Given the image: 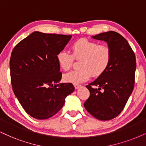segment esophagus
I'll return each instance as SVG.
<instances>
[{
  "mask_svg": "<svg viewBox=\"0 0 146 146\" xmlns=\"http://www.w3.org/2000/svg\"><path fill=\"white\" fill-rule=\"evenodd\" d=\"M74 87H75V89H79V88H80V87H81V85H80V84H74Z\"/></svg>",
  "mask_w": 146,
  "mask_h": 146,
  "instance_id": "obj_1",
  "label": "esophagus"
}]
</instances>
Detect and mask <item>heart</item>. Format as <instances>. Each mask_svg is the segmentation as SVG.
Wrapping results in <instances>:
<instances>
[{"label": "heart", "mask_w": 146, "mask_h": 146, "mask_svg": "<svg viewBox=\"0 0 146 146\" xmlns=\"http://www.w3.org/2000/svg\"><path fill=\"white\" fill-rule=\"evenodd\" d=\"M71 54L66 51H60L56 55L59 67L68 71L72 66L74 60H79L80 69L70 72L64 76L66 82L78 84L91 78L100 76L106 71L111 61V51L105 44L87 38L75 41L70 46Z\"/></svg>", "instance_id": "1"}]
</instances>
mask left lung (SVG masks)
Listing matches in <instances>:
<instances>
[{
	"mask_svg": "<svg viewBox=\"0 0 146 146\" xmlns=\"http://www.w3.org/2000/svg\"><path fill=\"white\" fill-rule=\"evenodd\" d=\"M93 38L108 42L111 61L105 72L86 86L90 96L84 106L97 119L109 120L121 113L133 92L136 58L127 40L118 32H104Z\"/></svg>",
	"mask_w": 146,
	"mask_h": 146,
	"instance_id": "1",
	"label": "left lung"
}]
</instances>
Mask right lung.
<instances>
[{
  "label": "right lung",
  "mask_w": 146,
  "mask_h": 146,
  "mask_svg": "<svg viewBox=\"0 0 146 146\" xmlns=\"http://www.w3.org/2000/svg\"><path fill=\"white\" fill-rule=\"evenodd\" d=\"M72 35L34 32L15 45L10 58L13 91L27 114L47 119L62 109L74 91L72 83H59L62 74L56 55Z\"/></svg>",
  "instance_id": "1"
}]
</instances>
